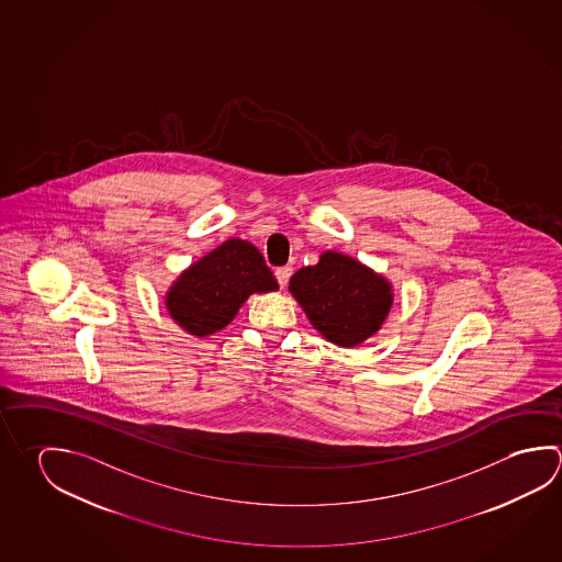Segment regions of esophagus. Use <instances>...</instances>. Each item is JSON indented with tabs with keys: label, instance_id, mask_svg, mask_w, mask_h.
I'll return each mask as SVG.
<instances>
[{
	"label": "esophagus",
	"instance_id": "obj_1",
	"mask_svg": "<svg viewBox=\"0 0 562 562\" xmlns=\"http://www.w3.org/2000/svg\"><path fill=\"white\" fill-rule=\"evenodd\" d=\"M292 272H294V268L292 267L277 268V272H274V274H277L278 284L284 288V285L288 284L290 277H292Z\"/></svg>",
	"mask_w": 562,
	"mask_h": 562
}]
</instances>
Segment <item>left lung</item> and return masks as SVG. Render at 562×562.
Masks as SVG:
<instances>
[{"instance_id":"1","label":"left lung","mask_w":562,"mask_h":562,"mask_svg":"<svg viewBox=\"0 0 562 562\" xmlns=\"http://www.w3.org/2000/svg\"><path fill=\"white\" fill-rule=\"evenodd\" d=\"M290 292L315 329L341 347L371 337L393 304L386 280L339 252H325L315 267L300 268Z\"/></svg>"}]
</instances>
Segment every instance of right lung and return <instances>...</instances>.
I'll return each mask as SVG.
<instances>
[{
    "label": "right lung",
    "mask_w": 562,
    "mask_h": 562,
    "mask_svg": "<svg viewBox=\"0 0 562 562\" xmlns=\"http://www.w3.org/2000/svg\"><path fill=\"white\" fill-rule=\"evenodd\" d=\"M267 260L247 240H227L171 285L168 310L189 334H215L237 315L252 292L277 290Z\"/></svg>",
    "instance_id": "1"
}]
</instances>
